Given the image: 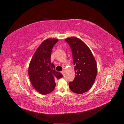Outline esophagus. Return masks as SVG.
<instances>
[{
    "label": "esophagus",
    "mask_w": 124,
    "mask_h": 124,
    "mask_svg": "<svg viewBox=\"0 0 124 124\" xmlns=\"http://www.w3.org/2000/svg\"><path fill=\"white\" fill-rule=\"evenodd\" d=\"M64 72H65V71H62L61 72V73H62L63 75H64Z\"/></svg>",
    "instance_id": "obj_1"
}]
</instances>
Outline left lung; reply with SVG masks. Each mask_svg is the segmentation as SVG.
<instances>
[{"instance_id": "8db88e82", "label": "left lung", "mask_w": 124, "mask_h": 124, "mask_svg": "<svg viewBox=\"0 0 124 124\" xmlns=\"http://www.w3.org/2000/svg\"><path fill=\"white\" fill-rule=\"evenodd\" d=\"M70 46L75 65V79L69 83L70 90L82 94L91 88L97 73L96 60L89 47L84 41L75 37L65 39Z\"/></svg>"}]
</instances>
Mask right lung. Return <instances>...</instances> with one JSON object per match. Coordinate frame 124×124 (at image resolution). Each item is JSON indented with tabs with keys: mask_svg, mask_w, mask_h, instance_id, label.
Wrapping results in <instances>:
<instances>
[{
	"mask_svg": "<svg viewBox=\"0 0 124 124\" xmlns=\"http://www.w3.org/2000/svg\"><path fill=\"white\" fill-rule=\"evenodd\" d=\"M58 39L49 38L45 40L36 50L30 62L28 75L32 86L42 95L53 92L55 88V80L62 75L55 70L50 60L53 47Z\"/></svg>",
	"mask_w": 124,
	"mask_h": 124,
	"instance_id": "add662e5",
	"label": "right lung"
}]
</instances>
